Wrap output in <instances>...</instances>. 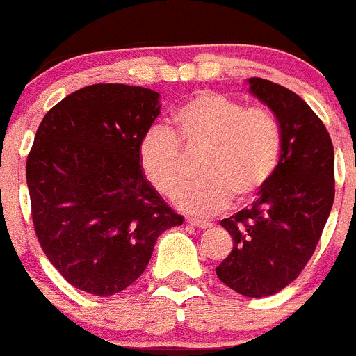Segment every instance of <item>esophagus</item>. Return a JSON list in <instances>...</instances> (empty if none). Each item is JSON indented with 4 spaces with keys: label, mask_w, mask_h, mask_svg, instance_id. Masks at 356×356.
I'll use <instances>...</instances> for the list:
<instances>
[{
    "label": "esophagus",
    "mask_w": 356,
    "mask_h": 356,
    "mask_svg": "<svg viewBox=\"0 0 356 356\" xmlns=\"http://www.w3.org/2000/svg\"><path fill=\"white\" fill-rule=\"evenodd\" d=\"M186 222H188V224H192V226H195V228H202V229L211 228V222H208V220H201V219H188Z\"/></svg>",
    "instance_id": "esophagus-1"
}]
</instances>
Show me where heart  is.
<instances>
[{
    "label": "heart",
    "mask_w": 356,
    "mask_h": 356,
    "mask_svg": "<svg viewBox=\"0 0 356 356\" xmlns=\"http://www.w3.org/2000/svg\"><path fill=\"white\" fill-rule=\"evenodd\" d=\"M173 132L152 127L137 146L143 175L170 197L187 175L180 150L205 148L202 178L179 188L175 204L184 211L208 215L232 202H248L268 186L282 157V130L273 113L246 106L220 92H197L173 113Z\"/></svg>",
    "instance_id": "obj_1"
}]
</instances>
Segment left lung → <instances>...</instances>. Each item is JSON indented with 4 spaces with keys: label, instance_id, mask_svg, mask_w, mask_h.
Wrapping results in <instances>:
<instances>
[{
    "label": "left lung",
    "instance_id": "obj_1",
    "mask_svg": "<svg viewBox=\"0 0 356 356\" xmlns=\"http://www.w3.org/2000/svg\"><path fill=\"white\" fill-rule=\"evenodd\" d=\"M248 85L279 121L282 157L252 208L220 220L234 250L215 271L244 297H270L297 279L321 241L335 199V154L302 97L261 77Z\"/></svg>",
    "mask_w": 356,
    "mask_h": 356
}]
</instances>
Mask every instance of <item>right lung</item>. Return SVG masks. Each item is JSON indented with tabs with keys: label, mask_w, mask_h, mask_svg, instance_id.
<instances>
[{
	"label": "right lung",
	"mask_w": 356,
	"mask_h": 356,
	"mask_svg": "<svg viewBox=\"0 0 356 356\" xmlns=\"http://www.w3.org/2000/svg\"><path fill=\"white\" fill-rule=\"evenodd\" d=\"M159 112L150 88L99 83L59 101L35 132L26 159L35 235L65 280L95 297L136 282L157 237L183 224L137 161Z\"/></svg>",
	"instance_id": "right-lung-1"
}]
</instances>
